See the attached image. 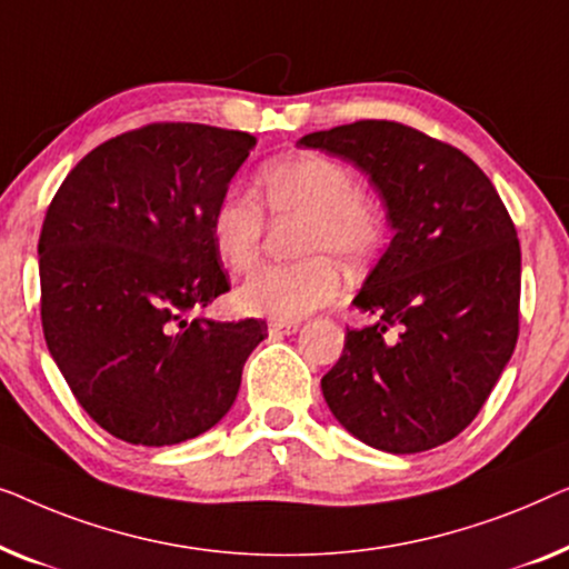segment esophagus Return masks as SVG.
Here are the masks:
<instances>
[{"label":"esophagus","instance_id":"esophagus-1","mask_svg":"<svg viewBox=\"0 0 569 569\" xmlns=\"http://www.w3.org/2000/svg\"><path fill=\"white\" fill-rule=\"evenodd\" d=\"M296 330H299V322H283V319H273L268 325L270 338H283V335H293Z\"/></svg>","mask_w":569,"mask_h":569}]
</instances>
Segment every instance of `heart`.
<instances>
[{"instance_id":"heart-1","label":"heart","mask_w":569,"mask_h":569,"mask_svg":"<svg viewBox=\"0 0 569 569\" xmlns=\"http://www.w3.org/2000/svg\"><path fill=\"white\" fill-rule=\"evenodd\" d=\"M262 201L270 216H299V262L262 266L237 288L234 303L247 315L299 319L340 293V262L361 270L379 254L387 221L371 198L358 193L350 167L325 154L278 157L260 170ZM213 252L231 273L254 266L266 237V213L254 196L231 188L216 201L208 221Z\"/></svg>"}]
</instances>
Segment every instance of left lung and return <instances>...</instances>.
<instances>
[{
	"label": "left lung",
	"mask_w": 569,
	"mask_h": 569,
	"mask_svg": "<svg viewBox=\"0 0 569 569\" xmlns=\"http://www.w3.org/2000/svg\"><path fill=\"white\" fill-rule=\"evenodd\" d=\"M299 147L348 159L387 206L395 237L322 376L335 418L363 443L418 453L477 418L518 340L521 244L490 178L451 143L397 121L315 131ZM397 326L399 339H389Z\"/></svg>",
	"instance_id": "obj_1"
}]
</instances>
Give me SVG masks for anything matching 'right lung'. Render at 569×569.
I'll use <instances>...</instances> for the list:
<instances>
[{
  "label": "right lung",
  "instance_id": "obj_1",
  "mask_svg": "<svg viewBox=\"0 0 569 569\" xmlns=\"http://www.w3.org/2000/svg\"><path fill=\"white\" fill-rule=\"evenodd\" d=\"M254 143L203 123L133 128L92 149L48 206L46 346L84 412L126 443L213 428L268 335L262 319H186L229 291L208 221Z\"/></svg>",
  "mask_w": 569,
  "mask_h": 569
}]
</instances>
